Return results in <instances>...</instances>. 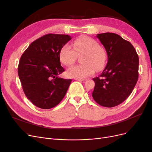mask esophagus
I'll return each mask as SVG.
<instances>
[{"mask_svg": "<svg viewBox=\"0 0 152 152\" xmlns=\"http://www.w3.org/2000/svg\"><path fill=\"white\" fill-rule=\"evenodd\" d=\"M75 80H79V81H84L85 80V79H77V78H76V79H75Z\"/></svg>", "mask_w": 152, "mask_h": 152, "instance_id": "obj_1", "label": "esophagus"}]
</instances>
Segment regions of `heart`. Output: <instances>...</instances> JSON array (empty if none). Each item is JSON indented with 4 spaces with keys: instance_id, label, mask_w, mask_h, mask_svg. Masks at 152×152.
Instances as JSON below:
<instances>
[{
    "instance_id": "b5f03b06",
    "label": "heart",
    "mask_w": 152,
    "mask_h": 152,
    "mask_svg": "<svg viewBox=\"0 0 152 152\" xmlns=\"http://www.w3.org/2000/svg\"><path fill=\"white\" fill-rule=\"evenodd\" d=\"M73 49L68 44L64 45L59 50V59L63 65L70 66L74 63L76 54H84L82 58V65L73 66L66 70L68 77L84 79L96 70H102L105 65L107 56L101 49L99 44L94 39L86 35L80 36L72 44Z\"/></svg>"
}]
</instances>
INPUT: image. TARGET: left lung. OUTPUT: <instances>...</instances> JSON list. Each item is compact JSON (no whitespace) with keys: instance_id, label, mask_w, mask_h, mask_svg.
Returning <instances> with one entry per match:
<instances>
[{"instance_id":"1","label":"left lung","mask_w":152,"mask_h":152,"mask_svg":"<svg viewBox=\"0 0 152 152\" xmlns=\"http://www.w3.org/2000/svg\"><path fill=\"white\" fill-rule=\"evenodd\" d=\"M97 37L108 55V63L95 82L92 93L95 102L104 107L120 104L131 94L138 79L139 58L133 45L113 33L99 34Z\"/></svg>"}]
</instances>
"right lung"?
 <instances>
[{"label":"right lung","instance_id":"right-lung-1","mask_svg":"<svg viewBox=\"0 0 152 152\" xmlns=\"http://www.w3.org/2000/svg\"><path fill=\"white\" fill-rule=\"evenodd\" d=\"M71 39L68 35H45L31 42L22 54L18 76L25 94L36 107L53 108L65 96L72 79L58 77L65 71L59 52Z\"/></svg>","mask_w":152,"mask_h":152}]
</instances>
